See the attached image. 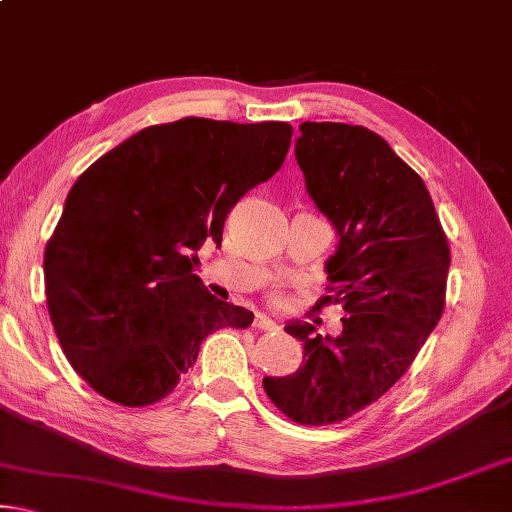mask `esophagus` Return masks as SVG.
<instances>
[{
    "instance_id": "obj_1",
    "label": "esophagus",
    "mask_w": 512,
    "mask_h": 512,
    "mask_svg": "<svg viewBox=\"0 0 512 512\" xmlns=\"http://www.w3.org/2000/svg\"><path fill=\"white\" fill-rule=\"evenodd\" d=\"M253 327L255 329H264V332H273V329H277V325L273 323L271 318H266V316H262V314H257L255 316V320H253Z\"/></svg>"
}]
</instances>
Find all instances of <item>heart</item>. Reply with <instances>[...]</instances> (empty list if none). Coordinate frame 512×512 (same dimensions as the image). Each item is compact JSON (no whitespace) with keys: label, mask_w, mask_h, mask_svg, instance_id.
<instances>
[{"label":"heart","mask_w":512,"mask_h":512,"mask_svg":"<svg viewBox=\"0 0 512 512\" xmlns=\"http://www.w3.org/2000/svg\"><path fill=\"white\" fill-rule=\"evenodd\" d=\"M271 300L275 302V305H280V302H282V296H280V291H273V293H271Z\"/></svg>","instance_id":"obj_1"}]
</instances>
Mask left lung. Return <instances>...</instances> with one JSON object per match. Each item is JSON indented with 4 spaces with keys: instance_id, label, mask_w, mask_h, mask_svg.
<instances>
[{
    "instance_id": "8db88e82",
    "label": "left lung",
    "mask_w": 512,
    "mask_h": 512,
    "mask_svg": "<svg viewBox=\"0 0 512 512\" xmlns=\"http://www.w3.org/2000/svg\"><path fill=\"white\" fill-rule=\"evenodd\" d=\"M300 133L307 192L339 235L316 307L341 305L343 332L289 323L305 366L264 377V391L289 420L323 427L377 402L411 366L443 316L449 244L422 178L384 137L336 121Z\"/></svg>"
}]
</instances>
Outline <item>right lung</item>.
<instances>
[{"instance_id":"add662e5","label":"right lung","mask_w":512,"mask_h":512,"mask_svg":"<svg viewBox=\"0 0 512 512\" xmlns=\"http://www.w3.org/2000/svg\"><path fill=\"white\" fill-rule=\"evenodd\" d=\"M291 135L284 121L185 117L128 137L69 189L45 250L47 307L67 361L99 395L160 402L207 334L253 323L207 293L196 250L221 244L225 216L282 167Z\"/></svg>"}]
</instances>
